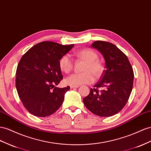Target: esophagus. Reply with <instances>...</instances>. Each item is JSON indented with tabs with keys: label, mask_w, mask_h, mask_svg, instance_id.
<instances>
[{
	"label": "esophagus",
	"mask_w": 151,
	"mask_h": 151,
	"mask_svg": "<svg viewBox=\"0 0 151 151\" xmlns=\"http://www.w3.org/2000/svg\"><path fill=\"white\" fill-rule=\"evenodd\" d=\"M79 86L77 85H71L70 86V88L72 89V88H78Z\"/></svg>",
	"instance_id": "1"
}]
</instances>
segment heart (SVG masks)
<instances>
[{"label": "heart", "mask_w": 151, "mask_h": 151, "mask_svg": "<svg viewBox=\"0 0 151 151\" xmlns=\"http://www.w3.org/2000/svg\"><path fill=\"white\" fill-rule=\"evenodd\" d=\"M77 58L83 60L86 63L83 73H75L67 79V83L71 85H80L90 84L94 81V75L96 78L100 77L104 71V65L100 60H98V55L91 49L85 48L76 52ZM59 67L61 70L65 74L70 73L73 69L74 63L70 56L65 55L59 60Z\"/></svg>", "instance_id": "obj_1"}]
</instances>
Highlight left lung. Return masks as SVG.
Here are the masks:
<instances>
[{
    "label": "left lung",
    "instance_id": "1",
    "mask_svg": "<svg viewBox=\"0 0 151 151\" xmlns=\"http://www.w3.org/2000/svg\"><path fill=\"white\" fill-rule=\"evenodd\" d=\"M105 60V69L100 81L91 88L83 102L89 111L100 117H109L120 112L131 94L134 74L128 57L114 44L96 40L91 44ZM99 88H104L99 91Z\"/></svg>",
    "mask_w": 151,
    "mask_h": 151
}]
</instances>
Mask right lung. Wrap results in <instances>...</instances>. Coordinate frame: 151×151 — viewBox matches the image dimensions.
I'll list each match as a JSON object with an SVG mask.
<instances>
[{
	"instance_id": "add662e5",
	"label": "right lung",
	"mask_w": 151,
	"mask_h": 151,
	"mask_svg": "<svg viewBox=\"0 0 151 151\" xmlns=\"http://www.w3.org/2000/svg\"><path fill=\"white\" fill-rule=\"evenodd\" d=\"M74 46L44 41L22 57L16 69V88L23 106L32 114L49 116L62 105L70 87L55 86L63 79L59 60Z\"/></svg>"
}]
</instances>
